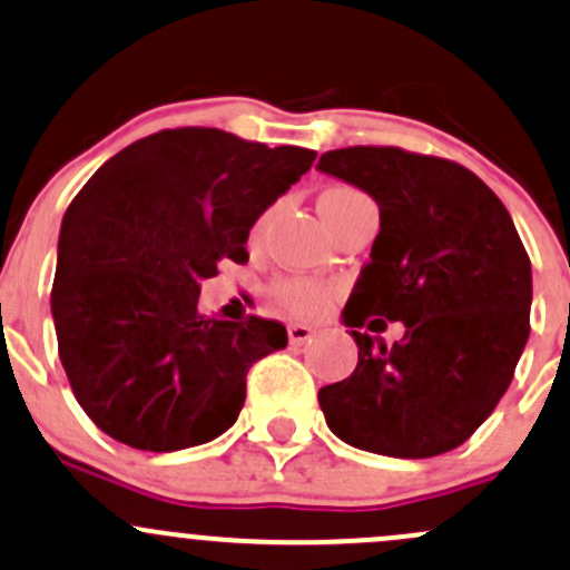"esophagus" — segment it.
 I'll list each match as a JSON object with an SVG mask.
<instances>
[{
	"instance_id": "esophagus-1",
	"label": "esophagus",
	"mask_w": 570,
	"mask_h": 570,
	"mask_svg": "<svg viewBox=\"0 0 570 570\" xmlns=\"http://www.w3.org/2000/svg\"><path fill=\"white\" fill-rule=\"evenodd\" d=\"M286 333H289V341L295 346H303L305 341H311V335H314V331H311L308 325H289L286 327Z\"/></svg>"
}]
</instances>
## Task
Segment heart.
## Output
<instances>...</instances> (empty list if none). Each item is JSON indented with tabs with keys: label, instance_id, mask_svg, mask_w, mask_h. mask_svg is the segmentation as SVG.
<instances>
[{
	"label": "heart",
	"instance_id": "heart-1",
	"mask_svg": "<svg viewBox=\"0 0 570 570\" xmlns=\"http://www.w3.org/2000/svg\"><path fill=\"white\" fill-rule=\"evenodd\" d=\"M355 194L350 188H333L327 190V196H346ZM335 289L325 281L316 278H284L275 284V301L281 303V308L286 314L297 316V320H311V316H320L327 305L333 303Z\"/></svg>",
	"mask_w": 570,
	"mask_h": 570
}]
</instances>
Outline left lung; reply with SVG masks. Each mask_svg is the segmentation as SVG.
<instances>
[{
  "label": "left lung",
  "instance_id": "obj_1",
  "mask_svg": "<svg viewBox=\"0 0 570 570\" xmlns=\"http://www.w3.org/2000/svg\"><path fill=\"white\" fill-rule=\"evenodd\" d=\"M320 171L380 207L346 303L357 344L346 380L320 391L346 445L393 459L453 451L494 412L530 335L532 267L505 205L464 166L399 147H346ZM371 315L405 322L393 347L356 331Z\"/></svg>",
  "mask_w": 570,
  "mask_h": 570
}]
</instances>
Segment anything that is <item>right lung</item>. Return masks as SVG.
Segmentation results:
<instances>
[{
    "instance_id": "right-lung-1",
    "label": "right lung",
    "mask_w": 570,
    "mask_h": 570,
    "mask_svg": "<svg viewBox=\"0 0 570 570\" xmlns=\"http://www.w3.org/2000/svg\"><path fill=\"white\" fill-rule=\"evenodd\" d=\"M218 128L160 130L106 160L62 218L51 314L59 361L100 431L153 453L235 426L245 374L286 327L199 311L218 262H248L250 226L314 164Z\"/></svg>"
}]
</instances>
